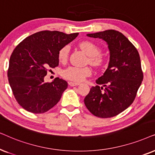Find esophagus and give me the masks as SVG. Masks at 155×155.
I'll return each mask as SVG.
<instances>
[{
  "label": "esophagus",
  "mask_w": 155,
  "mask_h": 155,
  "mask_svg": "<svg viewBox=\"0 0 155 155\" xmlns=\"http://www.w3.org/2000/svg\"><path fill=\"white\" fill-rule=\"evenodd\" d=\"M79 83H76V82H71L70 81L69 82V85L70 86H79Z\"/></svg>",
  "instance_id": "esophagus-1"
}]
</instances>
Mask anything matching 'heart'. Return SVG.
<instances>
[{
    "label": "heart",
    "instance_id": "b5f03b06",
    "mask_svg": "<svg viewBox=\"0 0 155 155\" xmlns=\"http://www.w3.org/2000/svg\"><path fill=\"white\" fill-rule=\"evenodd\" d=\"M79 47L88 55L87 61L90 64L96 67H100L104 64V59L101 55V49L91 41H83L79 43ZM70 47L65 45L59 49L58 59L61 62H66L69 54ZM92 70L89 67H77L74 66L66 68L63 70L62 76L64 78L70 81L79 82L84 81L86 77L91 75Z\"/></svg>",
    "mask_w": 155,
    "mask_h": 155
}]
</instances>
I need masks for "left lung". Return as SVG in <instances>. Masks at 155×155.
Wrapping results in <instances>:
<instances>
[{
	"instance_id": "left-lung-1",
	"label": "left lung",
	"mask_w": 155,
	"mask_h": 155,
	"mask_svg": "<svg viewBox=\"0 0 155 155\" xmlns=\"http://www.w3.org/2000/svg\"><path fill=\"white\" fill-rule=\"evenodd\" d=\"M87 36L106 41L110 50V61L104 75L96 80L84 98L88 110L102 118L120 114L133 104L143 80L139 53L122 33L105 30Z\"/></svg>"
}]
</instances>
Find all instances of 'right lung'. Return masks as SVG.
<instances>
[{"label":"right lung","instance_id":"right-lung-1","mask_svg":"<svg viewBox=\"0 0 155 155\" xmlns=\"http://www.w3.org/2000/svg\"><path fill=\"white\" fill-rule=\"evenodd\" d=\"M78 35L40 31L24 39L14 49L8 69V81L16 101L25 110L43 113L59 101L67 82L56 78L45 83V76L59 65V49Z\"/></svg>","mask_w":155,"mask_h":155}]
</instances>
